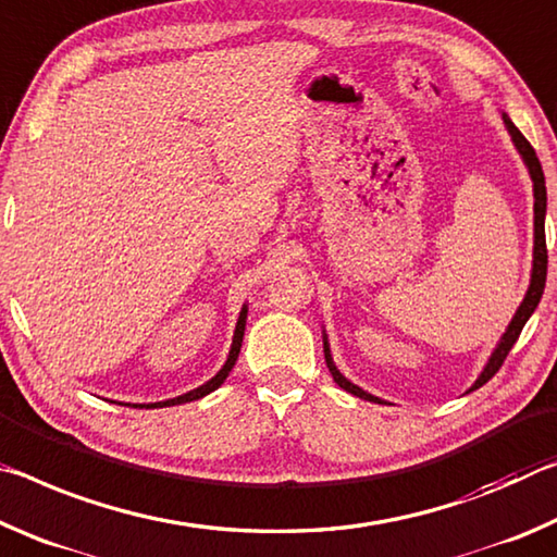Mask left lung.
Segmentation results:
<instances>
[{"instance_id": "obj_1", "label": "left lung", "mask_w": 557, "mask_h": 557, "mask_svg": "<svg viewBox=\"0 0 557 557\" xmlns=\"http://www.w3.org/2000/svg\"><path fill=\"white\" fill-rule=\"evenodd\" d=\"M504 117V125L510 135V140H513L518 154L523 158V165L528 168V175L533 180V269H531V284H528L525 296L521 300V306H518L516 315L510 318V323L506 327V333L500 335L498 345L491 352L488 362L484 364V370H481V375L476 377V382L469 387V392L479 389L481 385H486V382L496 375L500 364H504L506 355L513 348V343L518 341V335H521L523 325L528 323V318L533 315V311L541 304V296H543V288H545V276H548V249H545V207H548V195H545V175H543V168H541V160H537L535 150L531 148V143L523 138V133L518 131L513 125V121L506 113H500ZM323 352H325V364L327 370H331L333 380L338 382V387H343L345 392H350V395L360 397V399H368V403H377V405H387L385 399H380L375 395H370V392H364L362 387L355 385L348 377L343 375V372L335 368L333 362V355H331V343H327V335L323 331Z\"/></svg>"}]
</instances>
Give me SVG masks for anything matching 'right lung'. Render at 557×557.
I'll return each mask as SVG.
<instances>
[{"label": "right lung", "instance_id": "add662e5", "mask_svg": "<svg viewBox=\"0 0 557 557\" xmlns=\"http://www.w3.org/2000/svg\"><path fill=\"white\" fill-rule=\"evenodd\" d=\"M246 313H249V306L244 304V306H242V311H239V321H236V327H234V338H232V348H230V355H226V362L222 364V370H219L212 380H207L205 385H199V387H195V389H189V392H185V395H180V397L162 399V403L133 405V407H140V409L145 407V409H150V407H172V405H185V403H193V399H199V397L209 395V392H214L219 385H224V380L230 377V372H232V368H234L236 358H239L242 341H244V327H246ZM117 405H125V403H117ZM127 405H131V403H127Z\"/></svg>", "mask_w": 557, "mask_h": 557}]
</instances>
